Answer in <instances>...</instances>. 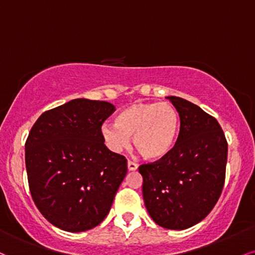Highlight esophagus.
Here are the masks:
<instances>
[{
    "label": "esophagus",
    "instance_id": "obj_1",
    "mask_svg": "<svg viewBox=\"0 0 255 255\" xmlns=\"http://www.w3.org/2000/svg\"><path fill=\"white\" fill-rule=\"evenodd\" d=\"M127 167H128V171H136L137 170V164H135V162H133L130 160H128Z\"/></svg>",
    "mask_w": 255,
    "mask_h": 255
}]
</instances>
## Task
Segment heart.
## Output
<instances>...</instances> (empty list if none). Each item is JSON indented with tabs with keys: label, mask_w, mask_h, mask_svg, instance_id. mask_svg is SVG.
<instances>
[{
	"label": "heart",
	"mask_w": 255,
	"mask_h": 255,
	"mask_svg": "<svg viewBox=\"0 0 255 255\" xmlns=\"http://www.w3.org/2000/svg\"><path fill=\"white\" fill-rule=\"evenodd\" d=\"M179 125V115L171 103L137 102L126 107L116 124L104 122L101 134L110 151L128 148L133 136L134 146L143 158L159 160L173 149Z\"/></svg>",
	"instance_id": "heart-1"
}]
</instances>
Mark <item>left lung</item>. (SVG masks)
Segmentation results:
<instances>
[{"instance_id":"1","label":"left lung","mask_w":255,"mask_h":255,"mask_svg":"<svg viewBox=\"0 0 255 255\" xmlns=\"http://www.w3.org/2000/svg\"><path fill=\"white\" fill-rule=\"evenodd\" d=\"M179 114L173 149L161 160L141 165L146 209L158 226L183 231L201 222L219 201L228 145L213 116L196 104L167 96Z\"/></svg>"}]
</instances>
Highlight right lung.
I'll list each match as a JSON object with an SVG mask.
<instances>
[{
    "mask_svg": "<svg viewBox=\"0 0 255 255\" xmlns=\"http://www.w3.org/2000/svg\"><path fill=\"white\" fill-rule=\"evenodd\" d=\"M115 107L76 98L45 112L24 146L33 201L57 228L79 233L108 215L127 173L124 155L104 145L101 126Z\"/></svg>",
    "mask_w": 255,
    "mask_h": 255,
    "instance_id": "obj_1",
    "label": "right lung"
}]
</instances>
